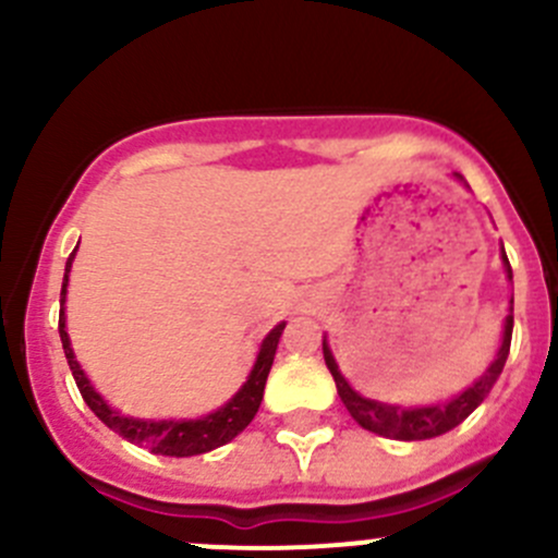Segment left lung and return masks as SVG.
Listing matches in <instances>:
<instances>
[{
  "instance_id": "1",
  "label": "left lung",
  "mask_w": 558,
  "mask_h": 558,
  "mask_svg": "<svg viewBox=\"0 0 558 558\" xmlns=\"http://www.w3.org/2000/svg\"><path fill=\"white\" fill-rule=\"evenodd\" d=\"M502 262L508 267V278L513 280V269H510L508 256H505V247H502ZM510 337H513V302H510V315L505 320V337H502V348H499L497 359H494L492 367L486 369L481 380L475 386L466 388L464 393L451 399L448 404H435V408H393V404H384V402H375V399L367 397H359L351 386L345 384V378L340 375L337 369L335 356L331 351L326 348L324 342V359H326V367H329L331 378L337 384V393H340L342 404L348 408V413L353 415L359 426L364 429L375 432L380 437H393V440H429V437L437 435H446L451 432L453 426H459L483 399L488 397L497 378L502 375L505 362H508V353H510Z\"/></svg>"
}]
</instances>
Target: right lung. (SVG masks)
<instances>
[{
    "mask_svg": "<svg viewBox=\"0 0 558 558\" xmlns=\"http://www.w3.org/2000/svg\"><path fill=\"white\" fill-rule=\"evenodd\" d=\"M75 256V253H72ZM72 256L66 258V269H64V283H61V305H64V294H66V275H70L72 267ZM286 324H278L262 342V351H258L256 364L251 369V378L245 380V386L234 393V399H229L221 410L210 413L207 418L199 421H134V418H123L118 415L116 410H110L105 404V399L94 391L88 378L83 375L81 364L75 362V353L70 348V337H66L64 329V307L59 313V335H61V345H64V356L66 364L72 369V378H75L77 388H81V397L86 399L88 408L97 413V418L102 424L116 429L118 435L126 437V440L137 442V446L150 448L154 453L161 456H196V453H207L213 448L223 446V442L234 440L240 432L245 429L247 424L253 421V415L258 413V404H262L264 397V384H267L269 367L275 362V351H278V340L283 335Z\"/></svg>",
    "mask_w": 558,
    "mask_h": 558,
    "instance_id": "1",
    "label": "right lung"
}]
</instances>
